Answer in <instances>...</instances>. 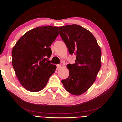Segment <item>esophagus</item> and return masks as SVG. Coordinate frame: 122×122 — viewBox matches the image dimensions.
Wrapping results in <instances>:
<instances>
[{"mask_svg": "<svg viewBox=\"0 0 122 122\" xmlns=\"http://www.w3.org/2000/svg\"><path fill=\"white\" fill-rule=\"evenodd\" d=\"M56 67H57V69H59L60 68H61V66L60 65H57Z\"/></svg>", "mask_w": 122, "mask_h": 122, "instance_id": "obj_1", "label": "esophagus"}]
</instances>
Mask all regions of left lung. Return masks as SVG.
Listing matches in <instances>:
<instances>
[{"mask_svg": "<svg viewBox=\"0 0 122 122\" xmlns=\"http://www.w3.org/2000/svg\"><path fill=\"white\" fill-rule=\"evenodd\" d=\"M59 33L70 54L76 55L75 63L68 64V77L62 80L66 90L74 95L87 91L94 83L101 66V51L90 32L77 25L59 27Z\"/></svg>", "mask_w": 122, "mask_h": 122, "instance_id": "left-lung-1", "label": "left lung"}]
</instances>
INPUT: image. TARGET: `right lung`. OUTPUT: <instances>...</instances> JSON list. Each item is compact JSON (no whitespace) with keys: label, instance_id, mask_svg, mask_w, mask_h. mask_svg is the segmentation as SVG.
<instances>
[{"label":"right lung","instance_id":"obj_1","mask_svg":"<svg viewBox=\"0 0 122 122\" xmlns=\"http://www.w3.org/2000/svg\"><path fill=\"white\" fill-rule=\"evenodd\" d=\"M58 27H38L26 33L12 51V66L21 85L30 92H38L47 83L56 65L49 58L50 47L58 36Z\"/></svg>","mask_w":122,"mask_h":122}]
</instances>
